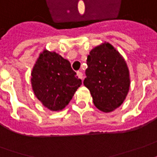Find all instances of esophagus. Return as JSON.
Here are the masks:
<instances>
[{"instance_id":"34e87169","label":"esophagus","mask_w":157,"mask_h":157,"mask_svg":"<svg viewBox=\"0 0 157 157\" xmlns=\"http://www.w3.org/2000/svg\"><path fill=\"white\" fill-rule=\"evenodd\" d=\"M76 74H77L78 78L83 80V74H82V72H81V71H77V72H76Z\"/></svg>"}]
</instances>
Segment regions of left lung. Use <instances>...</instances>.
<instances>
[{"mask_svg":"<svg viewBox=\"0 0 157 157\" xmlns=\"http://www.w3.org/2000/svg\"><path fill=\"white\" fill-rule=\"evenodd\" d=\"M86 64L83 84L89 89L94 105L104 112L113 111L129 91V71L124 59L112 45L105 42L91 50Z\"/></svg>","mask_w":157,"mask_h":157,"instance_id":"1","label":"left lung"}]
</instances>
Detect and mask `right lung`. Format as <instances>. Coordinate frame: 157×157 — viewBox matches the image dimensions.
<instances>
[{
	"mask_svg": "<svg viewBox=\"0 0 157 157\" xmlns=\"http://www.w3.org/2000/svg\"><path fill=\"white\" fill-rule=\"evenodd\" d=\"M75 75L67 59L55 52L44 50L31 72L34 94L50 110H61L82 85V80Z\"/></svg>",
	"mask_w": 157,
	"mask_h": 157,
	"instance_id": "1",
	"label": "right lung"
}]
</instances>
